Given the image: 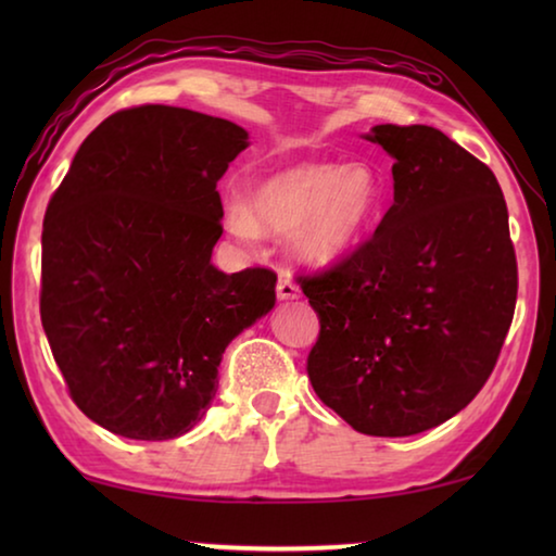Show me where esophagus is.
Listing matches in <instances>:
<instances>
[{
	"mask_svg": "<svg viewBox=\"0 0 556 556\" xmlns=\"http://www.w3.org/2000/svg\"><path fill=\"white\" fill-rule=\"evenodd\" d=\"M299 285L294 279H291L289 275H279V281H277V299L279 301H294L299 299Z\"/></svg>",
	"mask_w": 556,
	"mask_h": 556,
	"instance_id": "obj_1",
	"label": "esophagus"
}]
</instances>
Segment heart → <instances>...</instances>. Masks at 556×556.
Segmentation results:
<instances>
[{
    "mask_svg": "<svg viewBox=\"0 0 556 556\" xmlns=\"http://www.w3.org/2000/svg\"><path fill=\"white\" fill-rule=\"evenodd\" d=\"M380 208L382 181L370 164L301 162L252 184L248 203H228L225 223L242 242L289 235L299 262L331 267L368 235Z\"/></svg>",
    "mask_w": 556,
    "mask_h": 556,
    "instance_id": "obj_1",
    "label": "heart"
}]
</instances>
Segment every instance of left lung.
Wrapping results in <instances>:
<instances>
[{
    "instance_id": "obj_1",
    "label": "left lung",
    "mask_w": 556,
    "mask_h": 556,
    "mask_svg": "<svg viewBox=\"0 0 556 556\" xmlns=\"http://www.w3.org/2000/svg\"><path fill=\"white\" fill-rule=\"evenodd\" d=\"M363 137L394 159V201L361 250L301 281L321 318L306 370L355 431L412 437L491 378L515 312V250L497 178L444 131Z\"/></svg>"
}]
</instances>
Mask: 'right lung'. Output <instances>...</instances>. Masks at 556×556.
<instances>
[{"label":"right lung","instance_id":"add662e5","mask_svg":"<svg viewBox=\"0 0 556 556\" xmlns=\"http://www.w3.org/2000/svg\"><path fill=\"white\" fill-rule=\"evenodd\" d=\"M248 129L172 105L122 110L90 131L41 235V324L71 397L137 441L191 431L225 348L275 308L277 275L211 262L215 186Z\"/></svg>","mask_w":556,"mask_h":556}]
</instances>
